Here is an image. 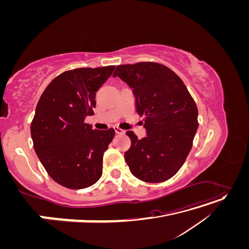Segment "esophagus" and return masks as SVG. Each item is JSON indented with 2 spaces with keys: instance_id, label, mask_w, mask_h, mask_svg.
<instances>
[{
  "instance_id": "obj_1",
  "label": "esophagus",
  "mask_w": 249,
  "mask_h": 249,
  "mask_svg": "<svg viewBox=\"0 0 249 249\" xmlns=\"http://www.w3.org/2000/svg\"><path fill=\"white\" fill-rule=\"evenodd\" d=\"M114 130H115L116 134H124V131L123 129H120V127H118V126H114Z\"/></svg>"
}]
</instances>
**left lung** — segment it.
<instances>
[{
  "label": "left lung",
  "instance_id": "left-lung-1",
  "mask_svg": "<svg viewBox=\"0 0 249 249\" xmlns=\"http://www.w3.org/2000/svg\"><path fill=\"white\" fill-rule=\"evenodd\" d=\"M113 77L133 88L136 111L144 116L146 137L126 132L131 139L124 153L127 166L143 182H165L190 153L198 127L196 104L178 74L160 63L118 65Z\"/></svg>",
  "mask_w": 249,
  "mask_h": 249
}]
</instances>
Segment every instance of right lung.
I'll use <instances>...</instances> for the list:
<instances>
[{
    "mask_svg": "<svg viewBox=\"0 0 249 249\" xmlns=\"http://www.w3.org/2000/svg\"><path fill=\"white\" fill-rule=\"evenodd\" d=\"M115 66L66 71L44 89L31 123L35 153L56 183L84 189L100 179L103 156L115 131L92 130L95 94Z\"/></svg>",
    "mask_w": 249,
    "mask_h": 249,
    "instance_id": "right-lung-1",
    "label": "right lung"
}]
</instances>
